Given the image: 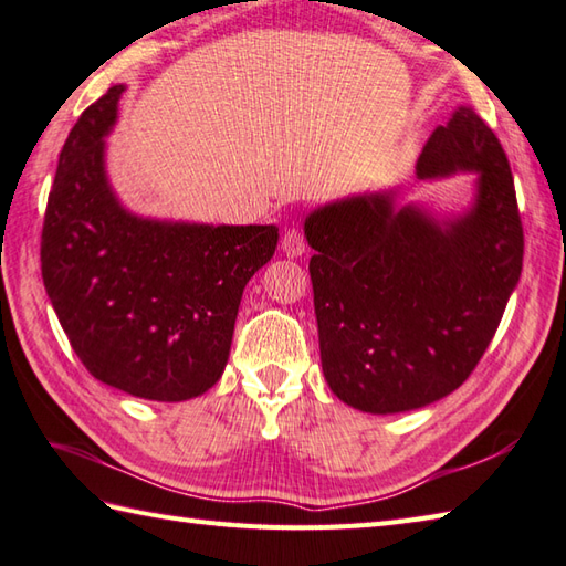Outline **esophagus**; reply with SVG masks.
<instances>
[{
  "instance_id": "obj_1",
  "label": "esophagus",
  "mask_w": 566,
  "mask_h": 566,
  "mask_svg": "<svg viewBox=\"0 0 566 566\" xmlns=\"http://www.w3.org/2000/svg\"><path fill=\"white\" fill-rule=\"evenodd\" d=\"M281 249H283V253L287 255V259H297V255H303L307 251V243H305L303 231L295 229V227L287 229L283 233V239H281Z\"/></svg>"
}]
</instances>
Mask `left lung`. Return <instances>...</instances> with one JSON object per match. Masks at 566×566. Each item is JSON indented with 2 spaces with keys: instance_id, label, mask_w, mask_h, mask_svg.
Returning a JSON list of instances; mask_svg holds the SVG:
<instances>
[{
  "instance_id": "left-lung-1",
  "label": "left lung",
  "mask_w": 566,
  "mask_h": 566,
  "mask_svg": "<svg viewBox=\"0 0 566 566\" xmlns=\"http://www.w3.org/2000/svg\"><path fill=\"white\" fill-rule=\"evenodd\" d=\"M471 175L461 209L401 199L397 187L315 207L311 259L327 387L367 413L449 397L481 361L522 271L513 172L495 133L458 105L416 163L419 182Z\"/></svg>"
}]
</instances>
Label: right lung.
<instances>
[{
    "instance_id": "1",
    "label": "right lung",
    "mask_w": 566,
    "mask_h": 566,
    "mask_svg": "<svg viewBox=\"0 0 566 566\" xmlns=\"http://www.w3.org/2000/svg\"><path fill=\"white\" fill-rule=\"evenodd\" d=\"M123 93V83L108 88L63 145L41 275L95 379L137 399L187 401L223 375L243 287L273 259L279 227H214L127 209L105 165Z\"/></svg>"
}]
</instances>
